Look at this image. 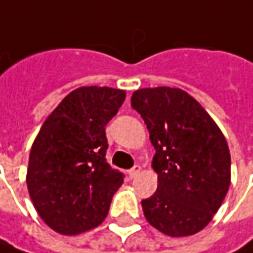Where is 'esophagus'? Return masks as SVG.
Segmentation results:
<instances>
[{
    "label": "esophagus",
    "mask_w": 253,
    "mask_h": 253,
    "mask_svg": "<svg viewBox=\"0 0 253 253\" xmlns=\"http://www.w3.org/2000/svg\"><path fill=\"white\" fill-rule=\"evenodd\" d=\"M139 171H141V167H139V166H134V167L128 171V174H129L131 178H135L136 175L139 174Z\"/></svg>",
    "instance_id": "esophagus-1"
}]
</instances>
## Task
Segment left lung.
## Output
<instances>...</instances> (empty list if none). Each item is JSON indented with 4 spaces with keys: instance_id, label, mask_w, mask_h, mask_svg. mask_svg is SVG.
I'll list each match as a JSON object with an SVG mask.
<instances>
[{
    "instance_id": "8db88e82",
    "label": "left lung",
    "mask_w": 253,
    "mask_h": 253,
    "mask_svg": "<svg viewBox=\"0 0 253 253\" xmlns=\"http://www.w3.org/2000/svg\"><path fill=\"white\" fill-rule=\"evenodd\" d=\"M131 105L142 117L155 148L158 187L141 202L148 223L172 238L205 229L230 186L225 135L205 108L178 87H145Z\"/></svg>"
}]
</instances>
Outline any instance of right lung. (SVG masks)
<instances>
[{"instance_id": "add662e5", "label": "right lung", "mask_w": 253, "mask_h": 253, "mask_svg": "<svg viewBox=\"0 0 253 253\" xmlns=\"http://www.w3.org/2000/svg\"><path fill=\"white\" fill-rule=\"evenodd\" d=\"M125 96V90L108 86L75 89L47 117L33 142L30 199L45 225L60 235L99 226L124 183V174L106 163L105 126Z\"/></svg>"}]
</instances>
